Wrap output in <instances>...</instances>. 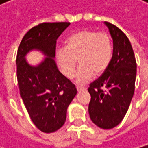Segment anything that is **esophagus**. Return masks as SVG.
<instances>
[{
	"instance_id": "34e87169",
	"label": "esophagus",
	"mask_w": 148,
	"mask_h": 148,
	"mask_svg": "<svg viewBox=\"0 0 148 148\" xmlns=\"http://www.w3.org/2000/svg\"><path fill=\"white\" fill-rule=\"evenodd\" d=\"M77 92H81V91L86 90V88L84 86H77Z\"/></svg>"
}]
</instances>
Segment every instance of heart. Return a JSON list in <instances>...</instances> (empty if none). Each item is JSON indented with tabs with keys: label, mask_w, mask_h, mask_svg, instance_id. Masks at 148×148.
Instances as JSON below:
<instances>
[{
	"label": "heart",
	"mask_w": 148,
	"mask_h": 148,
	"mask_svg": "<svg viewBox=\"0 0 148 148\" xmlns=\"http://www.w3.org/2000/svg\"><path fill=\"white\" fill-rule=\"evenodd\" d=\"M113 46L110 36L94 30H81L69 37L66 48L56 51V62L62 74L74 77L77 60L80 67L76 78L78 84H86L94 76L102 75L111 62Z\"/></svg>",
	"instance_id": "heart-1"
}]
</instances>
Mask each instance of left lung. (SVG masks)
Listing matches in <instances>:
<instances>
[{"label":"left lung","mask_w":148,"mask_h":148,"mask_svg":"<svg viewBox=\"0 0 148 148\" xmlns=\"http://www.w3.org/2000/svg\"><path fill=\"white\" fill-rule=\"evenodd\" d=\"M113 39V56L107 71L88 87L90 118L102 129H112L123 119L135 91L137 63L127 36L105 22Z\"/></svg>","instance_id":"left-lung-1"}]
</instances>
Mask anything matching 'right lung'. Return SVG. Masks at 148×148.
Here are the masks:
<instances>
[{"label": "right lung", "instance_id": "1", "mask_svg": "<svg viewBox=\"0 0 148 148\" xmlns=\"http://www.w3.org/2000/svg\"><path fill=\"white\" fill-rule=\"evenodd\" d=\"M69 25V22L39 24L26 32L17 50L16 77L21 98L32 123L45 133L56 132L64 124L68 106L77 94L75 85L58 71L53 59L56 40ZM32 49L40 50L48 56L36 67L24 59Z\"/></svg>", "mask_w": 148, "mask_h": 148}]
</instances>
